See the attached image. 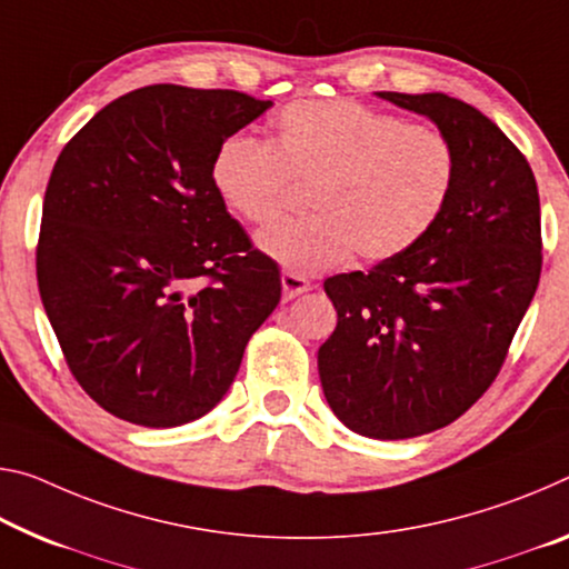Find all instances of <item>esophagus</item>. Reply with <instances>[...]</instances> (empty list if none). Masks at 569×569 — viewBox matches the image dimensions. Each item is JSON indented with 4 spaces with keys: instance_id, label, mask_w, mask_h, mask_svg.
I'll return each mask as SVG.
<instances>
[{
    "instance_id": "obj_1",
    "label": "esophagus",
    "mask_w": 569,
    "mask_h": 569,
    "mask_svg": "<svg viewBox=\"0 0 569 569\" xmlns=\"http://www.w3.org/2000/svg\"><path fill=\"white\" fill-rule=\"evenodd\" d=\"M281 286H283V299L286 301L296 299V296H301V293H306L311 288V283L306 281L303 276L288 273V270H283V273H281Z\"/></svg>"
}]
</instances>
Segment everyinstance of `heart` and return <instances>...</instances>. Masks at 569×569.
I'll list each match as a JSON object with an SVG mask.
<instances>
[{
  "instance_id": "1",
  "label": "heart",
  "mask_w": 569,
  "mask_h": 569,
  "mask_svg": "<svg viewBox=\"0 0 569 569\" xmlns=\"http://www.w3.org/2000/svg\"><path fill=\"white\" fill-rule=\"evenodd\" d=\"M212 187L232 214L268 224L291 184L309 187L311 218L260 232L258 246L296 273L398 258L436 228L456 187L458 157L436 126L405 123L349 98L296 101L268 143L228 139L212 157Z\"/></svg>"
}]
</instances>
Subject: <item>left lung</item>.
Wrapping results in <instances>:
<instances>
[{"label":"left lung","mask_w":569,"mask_h":569,"mask_svg":"<svg viewBox=\"0 0 569 569\" xmlns=\"http://www.w3.org/2000/svg\"><path fill=\"white\" fill-rule=\"evenodd\" d=\"M453 143L456 187L426 238L369 273L323 281L337 329L319 347L333 415L377 440L426 436L499 375L542 270L539 192L499 126L446 93H377Z\"/></svg>","instance_id":"left-lung-1"}]
</instances>
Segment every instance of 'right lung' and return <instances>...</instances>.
<instances>
[{"mask_svg": "<svg viewBox=\"0 0 569 569\" xmlns=\"http://www.w3.org/2000/svg\"><path fill=\"white\" fill-rule=\"evenodd\" d=\"M273 101L157 83L101 108L52 167L38 286L78 385L143 428L202 418L281 301V273L212 187Z\"/></svg>", "mask_w": 569, "mask_h": 569, "instance_id": "add662e5", "label": "right lung"}]
</instances>
